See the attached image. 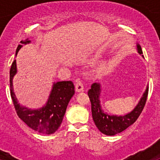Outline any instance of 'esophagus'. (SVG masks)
Returning <instances> with one entry per match:
<instances>
[{"mask_svg": "<svg viewBox=\"0 0 160 160\" xmlns=\"http://www.w3.org/2000/svg\"><path fill=\"white\" fill-rule=\"evenodd\" d=\"M75 89L77 92H81L84 89V85L82 81H78L75 84Z\"/></svg>", "mask_w": 160, "mask_h": 160, "instance_id": "1", "label": "esophagus"}]
</instances>
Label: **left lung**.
I'll return each mask as SVG.
<instances>
[{
	"instance_id": "1",
	"label": "left lung",
	"mask_w": 160,
	"mask_h": 160,
	"mask_svg": "<svg viewBox=\"0 0 160 160\" xmlns=\"http://www.w3.org/2000/svg\"><path fill=\"white\" fill-rule=\"evenodd\" d=\"M137 49L138 53L142 54V49L138 44L137 45ZM100 91H101V86L99 83L95 82L91 85V88L88 90V96L91 102V112H92L94 123L98 129L102 134L107 135H116L132 125L138 119L142 113L148 95V87L138 105L131 112L125 114L123 116H117V115H110L103 112L100 105Z\"/></svg>"
}]
</instances>
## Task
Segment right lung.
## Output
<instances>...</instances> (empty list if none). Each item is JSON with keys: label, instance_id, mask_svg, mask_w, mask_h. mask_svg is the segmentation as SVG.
<instances>
[{"label": "right lung", "instance_id": "obj_1", "mask_svg": "<svg viewBox=\"0 0 160 160\" xmlns=\"http://www.w3.org/2000/svg\"><path fill=\"white\" fill-rule=\"evenodd\" d=\"M30 41H28L27 39L25 42L22 41L21 43L27 44ZM22 46V45H18L16 55ZM16 73V60H14L9 72V82L11 98L18 117L29 128L34 130L35 131L46 135L54 133L62 122L68 103L75 92L73 83L71 81H63L54 83L46 106L39 110H30L20 106L13 92L12 78Z\"/></svg>", "mask_w": 160, "mask_h": 160}]
</instances>
